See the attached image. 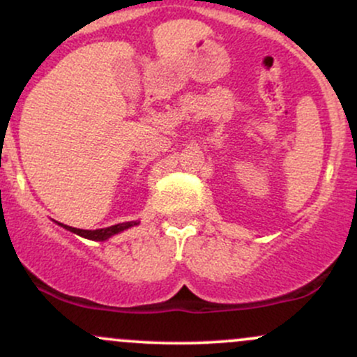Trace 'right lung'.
I'll return each instance as SVG.
<instances>
[{
  "instance_id": "add662e5",
  "label": "right lung",
  "mask_w": 357,
  "mask_h": 357,
  "mask_svg": "<svg viewBox=\"0 0 357 357\" xmlns=\"http://www.w3.org/2000/svg\"><path fill=\"white\" fill-rule=\"evenodd\" d=\"M60 227H63L65 230L72 231V233H77L79 236H84V238L87 240H96V241H104L110 238V236L117 235V233L127 230V228L134 227V225H137V221H126V223H119V225H112V227H107V228H99V230H80V228H72V227H67V225H61L59 223Z\"/></svg>"
}]
</instances>
